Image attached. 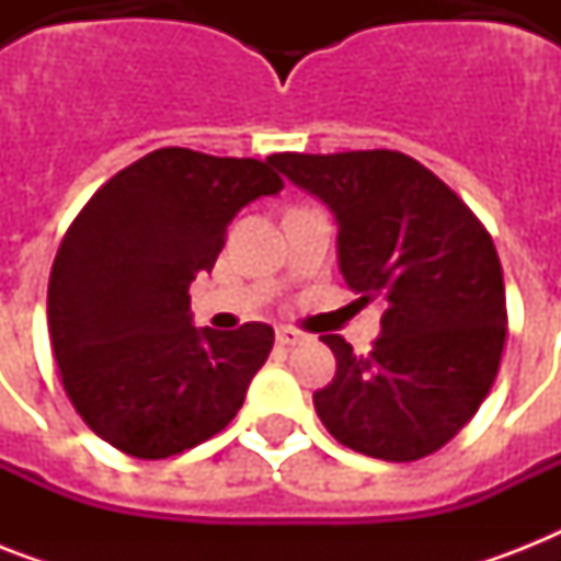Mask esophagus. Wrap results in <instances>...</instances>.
<instances>
[{"instance_id": "obj_1", "label": "esophagus", "mask_w": 561, "mask_h": 561, "mask_svg": "<svg viewBox=\"0 0 561 561\" xmlns=\"http://www.w3.org/2000/svg\"><path fill=\"white\" fill-rule=\"evenodd\" d=\"M276 341H279L282 346H297V343L306 341V334L299 332V329H290V325H279V329H276Z\"/></svg>"}]
</instances>
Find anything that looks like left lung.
Instances as JSON below:
<instances>
[{
  "label": "left lung",
  "instance_id": "8db88e82",
  "mask_svg": "<svg viewBox=\"0 0 561 561\" xmlns=\"http://www.w3.org/2000/svg\"><path fill=\"white\" fill-rule=\"evenodd\" d=\"M334 211L337 259L358 306L381 299V337L355 355L320 341L337 373L314 392L325 431L375 460L439 451L495 383L506 341L501 259L478 215L408 153H273Z\"/></svg>",
  "mask_w": 561,
  "mask_h": 561
}]
</instances>
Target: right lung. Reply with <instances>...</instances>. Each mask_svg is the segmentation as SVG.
<instances>
[{
  "mask_svg": "<svg viewBox=\"0 0 561 561\" xmlns=\"http://www.w3.org/2000/svg\"><path fill=\"white\" fill-rule=\"evenodd\" d=\"M267 162L160 148L66 229L48 276L51 350L75 410L118 451L162 460L206 443L271 355L267 323L218 332L188 314V285L215 267L229 220L285 186Z\"/></svg>",
  "mask_w": 561,
  "mask_h": 561,
  "instance_id": "1",
  "label": "right lung"
}]
</instances>
